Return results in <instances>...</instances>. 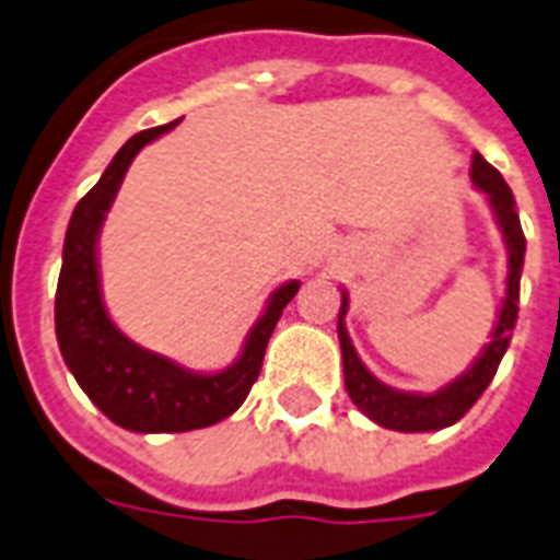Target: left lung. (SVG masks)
<instances>
[{
	"mask_svg": "<svg viewBox=\"0 0 560 560\" xmlns=\"http://www.w3.org/2000/svg\"><path fill=\"white\" fill-rule=\"evenodd\" d=\"M474 184L488 195L493 207V215L500 221V231L509 245V289L502 301L500 320L493 327V336L482 357L476 359L474 368L462 374L456 383L444 385L435 394H406L397 388H388L376 380L362 359L357 357V348L345 327L348 315V292H341L339 310V341H341V362H345V385H348L350 400L357 402L359 411H365L368 418L376 420L380 427L397 429V432H435V429L453 427L467 411L474 409V402L482 397V392L491 385L497 368L511 345V329L517 324V303H520V275H523V257H526V236L520 228V215L514 210V195H511L505 177L497 168L476 154L474 168H470Z\"/></svg>",
	"mask_w": 560,
	"mask_h": 560,
	"instance_id": "1",
	"label": "left lung"
}]
</instances>
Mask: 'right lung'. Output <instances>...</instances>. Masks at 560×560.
Listing matches in <instances>:
<instances>
[{
    "label": "right lung",
    "instance_id": "right-lung-1",
    "mask_svg": "<svg viewBox=\"0 0 560 560\" xmlns=\"http://www.w3.org/2000/svg\"><path fill=\"white\" fill-rule=\"evenodd\" d=\"M177 122L133 133L116 151L98 184L78 201L63 240V266L55 294V329L63 362L86 397L114 423L131 432H189L231 418L245 402L250 385L257 383L268 339L285 303L301 289V283L292 280L271 294L262 318L250 329L242 357L219 374H192L172 359L133 345L107 318L95 259L102 221L131 160L140 154L142 145L172 131Z\"/></svg>",
    "mask_w": 560,
    "mask_h": 560
}]
</instances>
